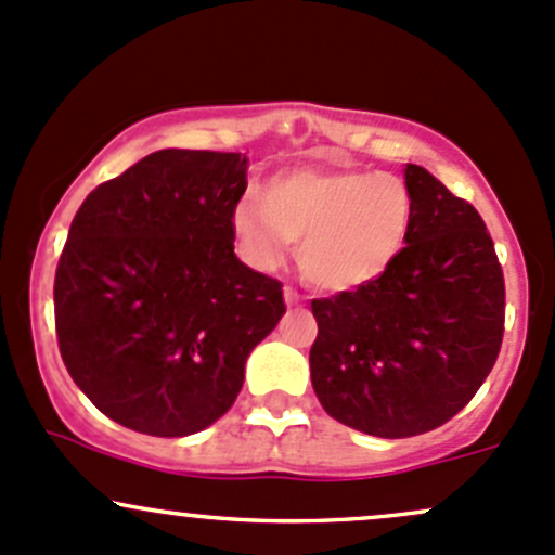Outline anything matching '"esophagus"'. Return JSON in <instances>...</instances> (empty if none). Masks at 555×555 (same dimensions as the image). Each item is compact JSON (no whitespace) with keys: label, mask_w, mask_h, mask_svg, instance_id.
<instances>
[{"label":"esophagus","mask_w":555,"mask_h":555,"mask_svg":"<svg viewBox=\"0 0 555 555\" xmlns=\"http://www.w3.org/2000/svg\"><path fill=\"white\" fill-rule=\"evenodd\" d=\"M283 296H285V304H288V307H296V304L304 301V296L299 294V291L294 288V285H285Z\"/></svg>","instance_id":"obj_1"}]
</instances>
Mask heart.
Returning <instances> with one entry per match:
<instances>
[{
	"instance_id": "obj_1",
	"label": "heart",
	"mask_w": 555,
	"mask_h": 555,
	"mask_svg": "<svg viewBox=\"0 0 555 555\" xmlns=\"http://www.w3.org/2000/svg\"><path fill=\"white\" fill-rule=\"evenodd\" d=\"M413 198L389 171L294 169L267 182L261 204L241 201L232 232L259 267L299 243V267L318 288L354 291L384 275L408 241Z\"/></svg>"
}]
</instances>
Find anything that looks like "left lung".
I'll use <instances>...</instances> for the list:
<instances>
[{
    "label": "left lung",
    "mask_w": 555,
    "mask_h": 555,
    "mask_svg": "<svg viewBox=\"0 0 555 555\" xmlns=\"http://www.w3.org/2000/svg\"><path fill=\"white\" fill-rule=\"evenodd\" d=\"M408 246L384 275L314 299L312 386L331 418L371 437H418L474 399L500 354L505 280L468 201L408 164Z\"/></svg>",
    "instance_id": "8db88e82"
}]
</instances>
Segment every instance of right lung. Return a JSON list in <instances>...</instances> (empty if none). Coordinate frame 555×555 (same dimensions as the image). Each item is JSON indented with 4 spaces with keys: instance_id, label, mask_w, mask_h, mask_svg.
Masks as SVG:
<instances>
[{
    "instance_id": "right-lung-1",
    "label": "right lung",
    "mask_w": 555,
    "mask_h": 555,
    "mask_svg": "<svg viewBox=\"0 0 555 555\" xmlns=\"http://www.w3.org/2000/svg\"><path fill=\"white\" fill-rule=\"evenodd\" d=\"M241 153L156 151L87 195L55 272L61 357L111 421L188 437L222 418L283 283L235 256Z\"/></svg>"
}]
</instances>
